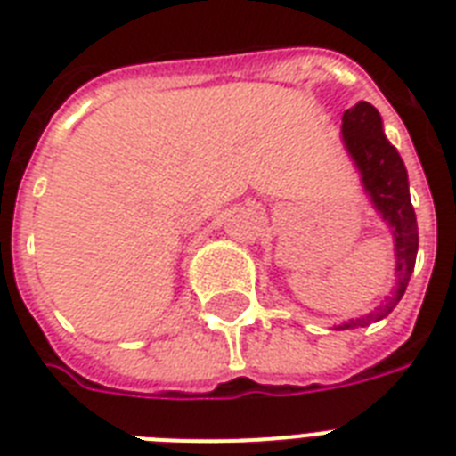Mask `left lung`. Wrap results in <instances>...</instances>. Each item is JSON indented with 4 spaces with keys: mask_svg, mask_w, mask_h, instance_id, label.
<instances>
[{
    "mask_svg": "<svg viewBox=\"0 0 456 456\" xmlns=\"http://www.w3.org/2000/svg\"><path fill=\"white\" fill-rule=\"evenodd\" d=\"M340 139H343L347 156L353 158L354 167L360 172L364 193L371 200L376 213L381 215L383 222L390 227L393 243H395V286L379 307H374L369 314L336 324L333 326L336 331L369 326L371 322L388 317L407 291L419 250V227L410 199L407 167L395 146L383 134L381 113L367 102L354 103L353 109L343 113Z\"/></svg>",
    "mask_w": 456,
    "mask_h": 456,
    "instance_id": "8db88e82",
    "label": "left lung"
}]
</instances>
